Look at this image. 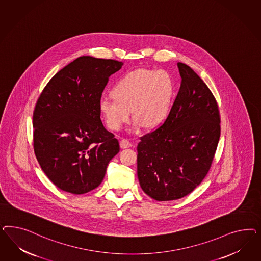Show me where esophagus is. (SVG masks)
Instances as JSON below:
<instances>
[{"label":"esophagus","mask_w":261,"mask_h":261,"mask_svg":"<svg viewBox=\"0 0 261 261\" xmlns=\"http://www.w3.org/2000/svg\"><path fill=\"white\" fill-rule=\"evenodd\" d=\"M119 143H120L121 148H128V147L132 146V142H130L129 140H127V139H122Z\"/></svg>","instance_id":"34e87169"}]
</instances>
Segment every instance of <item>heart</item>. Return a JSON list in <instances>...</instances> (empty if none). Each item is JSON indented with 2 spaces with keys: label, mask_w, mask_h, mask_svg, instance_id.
<instances>
[{
  "label": "heart",
  "mask_w": 261,
  "mask_h": 261,
  "mask_svg": "<svg viewBox=\"0 0 261 261\" xmlns=\"http://www.w3.org/2000/svg\"><path fill=\"white\" fill-rule=\"evenodd\" d=\"M174 94V81L166 71L139 69L124 74L103 98L99 110L107 126L118 131L127 122L131 110L136 126L158 125L168 113Z\"/></svg>",
  "instance_id": "1"
}]
</instances>
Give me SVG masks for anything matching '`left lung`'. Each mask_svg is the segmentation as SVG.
<instances>
[{
    "mask_svg": "<svg viewBox=\"0 0 261 261\" xmlns=\"http://www.w3.org/2000/svg\"><path fill=\"white\" fill-rule=\"evenodd\" d=\"M181 87L164 124L141 137L137 171L142 190L157 201L185 197L208 172L220 138L213 93L197 73L179 63Z\"/></svg>",
    "mask_w": 261,
    "mask_h": 261,
    "instance_id": "1",
    "label": "left lung"
}]
</instances>
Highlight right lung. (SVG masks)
<instances>
[{
	"label": "right lung",
	"mask_w": 261,
	"mask_h": 261,
	"mask_svg": "<svg viewBox=\"0 0 261 261\" xmlns=\"http://www.w3.org/2000/svg\"><path fill=\"white\" fill-rule=\"evenodd\" d=\"M123 63L80 56L48 81L33 112V147L58 189L83 194L97 188L119 151L103 126L99 103L111 74Z\"/></svg>",
	"instance_id": "right-lung-1"
}]
</instances>
